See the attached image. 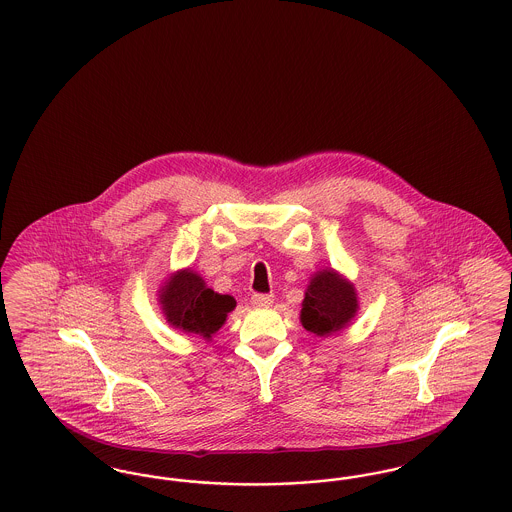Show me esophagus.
<instances>
[{
    "instance_id": "34e87169",
    "label": "esophagus",
    "mask_w": 512,
    "mask_h": 512,
    "mask_svg": "<svg viewBox=\"0 0 512 512\" xmlns=\"http://www.w3.org/2000/svg\"><path fill=\"white\" fill-rule=\"evenodd\" d=\"M274 301V295L272 293H257L251 297V305L253 307H270Z\"/></svg>"
}]
</instances>
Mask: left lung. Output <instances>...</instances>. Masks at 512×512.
I'll list each match as a JSON object with an SVG mask.
<instances>
[{
    "label": "left lung",
    "instance_id": "obj_1",
    "mask_svg": "<svg viewBox=\"0 0 512 512\" xmlns=\"http://www.w3.org/2000/svg\"><path fill=\"white\" fill-rule=\"evenodd\" d=\"M359 313L355 284L336 268L317 270L305 290L299 320L307 332L328 338L345 330Z\"/></svg>",
    "mask_w": 512,
    "mask_h": 512
}]
</instances>
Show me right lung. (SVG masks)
<instances>
[{"mask_svg":"<svg viewBox=\"0 0 512 512\" xmlns=\"http://www.w3.org/2000/svg\"><path fill=\"white\" fill-rule=\"evenodd\" d=\"M161 313L174 330L211 341L234 311L236 299L207 288L205 280L192 270L180 268L169 274L157 292Z\"/></svg>","mask_w":512,"mask_h":512,"instance_id":"add662e5","label":"right lung"}]
</instances>
